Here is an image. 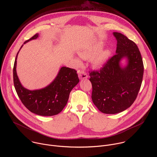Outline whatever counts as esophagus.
Wrapping results in <instances>:
<instances>
[{"mask_svg":"<svg viewBox=\"0 0 157 157\" xmlns=\"http://www.w3.org/2000/svg\"><path fill=\"white\" fill-rule=\"evenodd\" d=\"M78 76H79V79H87V77H88V76H87V75L86 73H84V72H82V71H81V72H80V73H79Z\"/></svg>","mask_w":157,"mask_h":157,"instance_id":"esophagus-1","label":"esophagus"}]
</instances>
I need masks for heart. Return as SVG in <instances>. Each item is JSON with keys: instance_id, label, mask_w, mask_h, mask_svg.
Returning <instances> with one entry per match:
<instances>
[{"instance_id": "obj_1", "label": "heart", "mask_w": 157, "mask_h": 157, "mask_svg": "<svg viewBox=\"0 0 157 157\" xmlns=\"http://www.w3.org/2000/svg\"><path fill=\"white\" fill-rule=\"evenodd\" d=\"M98 52L99 51L97 48L93 50H89L80 52L79 55L82 58L84 59H87L95 56L98 53ZM109 55L110 52L109 50H104L100 54H99L94 59V66L95 68H99L102 67L108 59ZM78 63H79L80 62L78 61Z\"/></svg>"}]
</instances>
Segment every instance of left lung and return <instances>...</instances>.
<instances>
[{
    "label": "left lung",
    "instance_id": "obj_1",
    "mask_svg": "<svg viewBox=\"0 0 157 157\" xmlns=\"http://www.w3.org/2000/svg\"><path fill=\"white\" fill-rule=\"evenodd\" d=\"M117 40L116 55L99 71L89 72L92 100L102 113L117 114L135 101L142 82L144 64L137 44L124 35L113 32ZM126 59L124 65L121 61Z\"/></svg>",
    "mask_w": 157,
    "mask_h": 157
}]
</instances>
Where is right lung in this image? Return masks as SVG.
<instances>
[{
  "label": "right lung",
  "mask_w": 157,
  "mask_h": 157,
  "mask_svg": "<svg viewBox=\"0 0 157 157\" xmlns=\"http://www.w3.org/2000/svg\"><path fill=\"white\" fill-rule=\"evenodd\" d=\"M38 37V33H36L24 44ZM23 46L22 44L16 55L13 70L16 92L21 102L32 113L42 116L57 115L66 105L70 92L79 81L76 71L63 66L55 79L47 86L36 90H29L21 85L16 71L18 54Z\"/></svg>",
  "instance_id": "right-lung-1"
}]
</instances>
